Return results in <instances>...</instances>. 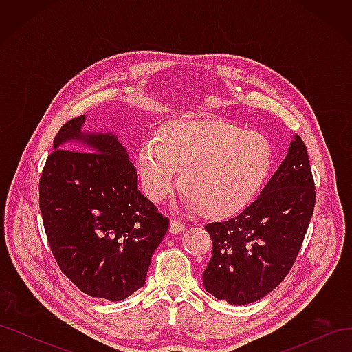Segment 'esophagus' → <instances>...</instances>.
<instances>
[{"mask_svg": "<svg viewBox=\"0 0 352 352\" xmlns=\"http://www.w3.org/2000/svg\"><path fill=\"white\" fill-rule=\"evenodd\" d=\"M186 229V223L180 221V220H173L172 223H170V232L172 233H179Z\"/></svg>", "mask_w": 352, "mask_h": 352, "instance_id": "1", "label": "esophagus"}]
</instances>
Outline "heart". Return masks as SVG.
I'll return each mask as SVG.
<instances>
[{"label":"heart","instance_id":"heart-1","mask_svg":"<svg viewBox=\"0 0 352 352\" xmlns=\"http://www.w3.org/2000/svg\"><path fill=\"white\" fill-rule=\"evenodd\" d=\"M274 150L260 132L208 120L170 123L163 135L146 140L138 155L145 194L163 202L177 186L190 210L226 217L247 208L273 172Z\"/></svg>","mask_w":352,"mask_h":352}]
</instances>
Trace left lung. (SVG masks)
<instances>
[{"instance_id": "1", "label": "left lung", "mask_w": 352, "mask_h": 352, "mask_svg": "<svg viewBox=\"0 0 352 352\" xmlns=\"http://www.w3.org/2000/svg\"><path fill=\"white\" fill-rule=\"evenodd\" d=\"M314 204L307 146L296 135L258 199L239 216L206 226L212 241V257L202 273L206 291L232 305L272 292L292 269Z\"/></svg>"}]
</instances>
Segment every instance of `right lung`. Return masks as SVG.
Here are the masks:
<instances>
[{
    "instance_id": "obj_1",
    "label": "right lung",
    "mask_w": 352,
    "mask_h": 352,
    "mask_svg": "<svg viewBox=\"0 0 352 352\" xmlns=\"http://www.w3.org/2000/svg\"><path fill=\"white\" fill-rule=\"evenodd\" d=\"M83 122L74 117L54 138L39 180L42 221L60 270L87 295L122 301L144 286L170 220L140 192L117 138L82 135Z\"/></svg>"
}]
</instances>
